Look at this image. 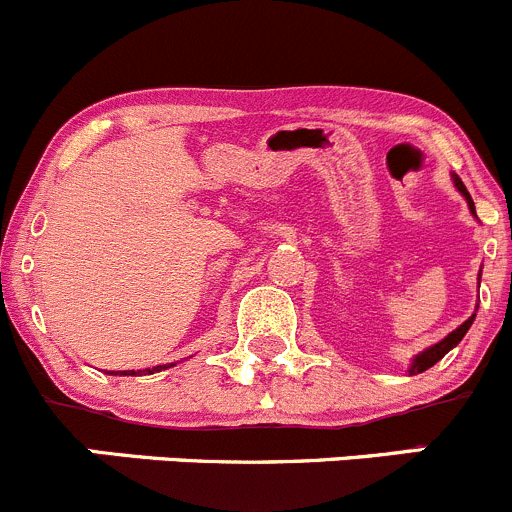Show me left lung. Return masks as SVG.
Wrapping results in <instances>:
<instances>
[{
	"mask_svg": "<svg viewBox=\"0 0 512 512\" xmlns=\"http://www.w3.org/2000/svg\"><path fill=\"white\" fill-rule=\"evenodd\" d=\"M452 180H455V188L457 191L462 193V196H465V201H467V206H470V213L472 216H475V203H472V198H470V193H467V188H465V183H462L460 178H457L455 173H452ZM472 319H475V314L470 316V319L467 321H462L460 326H457L455 332H450L447 334L445 339H442V342H437V344H432L430 349H425V352H420L417 354L415 359H412V367H410V374H420V372H425V369H430V367H435L437 362H440L442 357H445L447 352H450L452 347H457V344L462 342V337H465L467 334V329H470V324H472Z\"/></svg>",
	"mask_w": 512,
	"mask_h": 512,
	"instance_id": "1",
	"label": "left lung"
}]
</instances>
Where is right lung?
Segmentation results:
<instances>
[{"label":"right lung","instance_id":"right-lung-1","mask_svg":"<svg viewBox=\"0 0 512 512\" xmlns=\"http://www.w3.org/2000/svg\"><path fill=\"white\" fill-rule=\"evenodd\" d=\"M170 367H173V364H170ZM160 369H168L165 367V364H158V367H153V369H143V372H135V369H128V372H120V374H125V377H135V374H153V372H160Z\"/></svg>","mask_w":512,"mask_h":512}]
</instances>
